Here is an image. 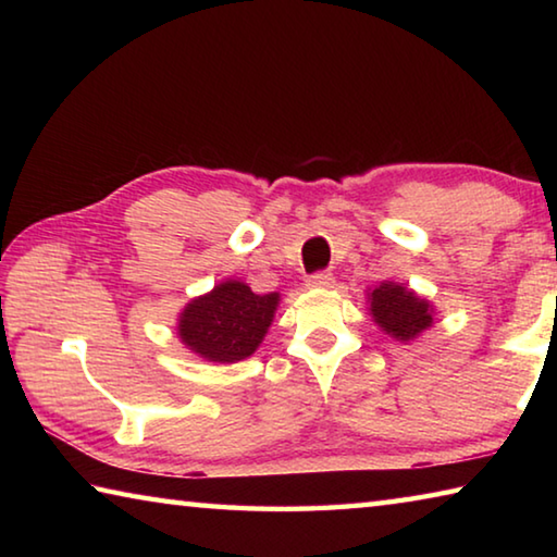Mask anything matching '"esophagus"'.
<instances>
[{"label":"esophagus","instance_id":"obj_1","mask_svg":"<svg viewBox=\"0 0 557 557\" xmlns=\"http://www.w3.org/2000/svg\"><path fill=\"white\" fill-rule=\"evenodd\" d=\"M307 287H312V289L334 287V275L332 272H314V275L307 277Z\"/></svg>","mask_w":557,"mask_h":557}]
</instances>
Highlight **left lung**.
I'll return each mask as SVG.
<instances>
[{
	"label": "left lung",
	"mask_w": 557,
	"mask_h": 557,
	"mask_svg": "<svg viewBox=\"0 0 557 557\" xmlns=\"http://www.w3.org/2000/svg\"><path fill=\"white\" fill-rule=\"evenodd\" d=\"M369 305L373 322L398 342H412L432 326L430 301L395 282H381L379 287L371 289Z\"/></svg>",
	"instance_id": "8db88e82"
}]
</instances>
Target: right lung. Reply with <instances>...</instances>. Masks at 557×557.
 <instances>
[{"instance_id":"1","label":"right lung","mask_w":557,"mask_h":557,"mask_svg":"<svg viewBox=\"0 0 557 557\" xmlns=\"http://www.w3.org/2000/svg\"><path fill=\"white\" fill-rule=\"evenodd\" d=\"M280 295H256L240 280H225L178 314V338L213 363H235L256 354L277 312Z\"/></svg>"}]
</instances>
